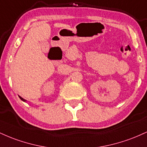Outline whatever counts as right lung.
Segmentation results:
<instances>
[{"mask_svg": "<svg viewBox=\"0 0 147 147\" xmlns=\"http://www.w3.org/2000/svg\"><path fill=\"white\" fill-rule=\"evenodd\" d=\"M19 97H20V99H21L22 101H23V102H25V101H26V100H25V99H23V98H22V97H20V96H19Z\"/></svg>", "mask_w": 147, "mask_h": 147, "instance_id": "add662e5", "label": "right lung"}]
</instances>
